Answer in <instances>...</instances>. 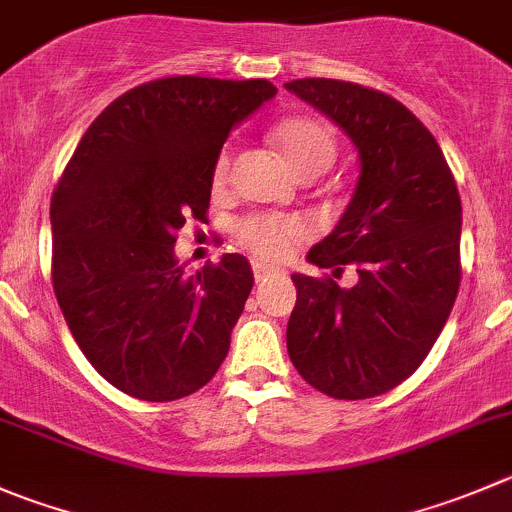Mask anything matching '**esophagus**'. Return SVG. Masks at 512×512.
I'll return each instance as SVG.
<instances>
[{
  "instance_id": "1",
  "label": "esophagus",
  "mask_w": 512,
  "mask_h": 512,
  "mask_svg": "<svg viewBox=\"0 0 512 512\" xmlns=\"http://www.w3.org/2000/svg\"><path fill=\"white\" fill-rule=\"evenodd\" d=\"M272 267H267V265H262V262H252V275H255V280L257 282H265L267 277L272 275Z\"/></svg>"
}]
</instances>
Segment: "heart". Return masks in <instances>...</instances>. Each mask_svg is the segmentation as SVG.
Instances as JSON below:
<instances>
[{"label":"heart","instance_id":"b5f03b06","mask_svg":"<svg viewBox=\"0 0 512 512\" xmlns=\"http://www.w3.org/2000/svg\"><path fill=\"white\" fill-rule=\"evenodd\" d=\"M275 145L280 147L287 165L300 177H317L335 162L337 155L335 132L330 124L315 117H290L277 124ZM230 165L232 152L222 150L212 167V185H225ZM310 232V225L300 217L267 215V212H252L235 225L237 242L250 250L257 260L265 262L285 260L292 247L310 237Z\"/></svg>","mask_w":512,"mask_h":512}]
</instances>
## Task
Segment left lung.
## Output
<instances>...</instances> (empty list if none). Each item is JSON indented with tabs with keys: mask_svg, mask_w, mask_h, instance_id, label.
Instances as JSON below:
<instances>
[{
	"mask_svg": "<svg viewBox=\"0 0 512 512\" xmlns=\"http://www.w3.org/2000/svg\"><path fill=\"white\" fill-rule=\"evenodd\" d=\"M355 145L360 180L335 230L307 260L357 265V282L292 275L287 352L312 388L365 400L408 380L448 322L460 287V207L453 172L428 127L390 94L340 79L285 84Z\"/></svg>",
	"mask_w": 512,
	"mask_h": 512,
	"instance_id": "obj_1",
	"label": "left lung"
}]
</instances>
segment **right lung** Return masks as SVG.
Returning <instances> with one entry per match:
<instances>
[{
	"label": "right lung",
	"instance_id": "right-lung-1",
	"mask_svg": "<svg viewBox=\"0 0 512 512\" xmlns=\"http://www.w3.org/2000/svg\"><path fill=\"white\" fill-rule=\"evenodd\" d=\"M275 94L267 79L140 84L89 124L54 187V295L84 357L132 398L197 393L227 357L250 262L222 255L187 277L177 230L205 220L227 135Z\"/></svg>",
	"mask_w": 512,
	"mask_h": 512
}]
</instances>
